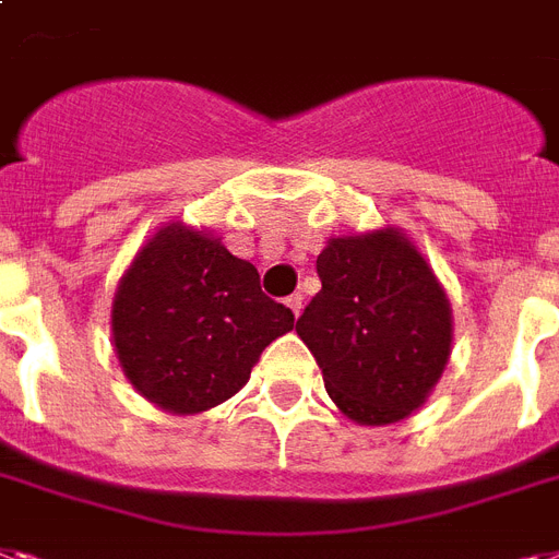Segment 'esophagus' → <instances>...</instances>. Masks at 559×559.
<instances>
[{"label": "esophagus", "instance_id": "obj_1", "mask_svg": "<svg viewBox=\"0 0 559 559\" xmlns=\"http://www.w3.org/2000/svg\"><path fill=\"white\" fill-rule=\"evenodd\" d=\"M287 307H289V310H293L295 319H298V316H301V310H304L301 293H293V295H289V298H287Z\"/></svg>", "mask_w": 559, "mask_h": 559}]
</instances>
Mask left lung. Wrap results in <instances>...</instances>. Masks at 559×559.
Returning <instances> with one entry per match:
<instances>
[{
    "mask_svg": "<svg viewBox=\"0 0 559 559\" xmlns=\"http://www.w3.org/2000/svg\"><path fill=\"white\" fill-rule=\"evenodd\" d=\"M321 293L295 330L344 416L390 425L428 399L451 356V304L396 229L333 238L316 261Z\"/></svg>",
    "mask_w": 559,
    "mask_h": 559,
    "instance_id": "obj_1",
    "label": "left lung"
}]
</instances>
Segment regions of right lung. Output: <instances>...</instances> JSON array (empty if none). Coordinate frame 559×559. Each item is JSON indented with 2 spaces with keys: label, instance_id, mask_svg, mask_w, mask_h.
<instances>
[{
  "label": "right lung",
  "instance_id": "add662e5",
  "mask_svg": "<svg viewBox=\"0 0 559 559\" xmlns=\"http://www.w3.org/2000/svg\"><path fill=\"white\" fill-rule=\"evenodd\" d=\"M295 316L217 238L171 224L140 249L115 295L111 330L129 382L163 411L201 413L247 384Z\"/></svg>",
  "mask_w": 559,
  "mask_h": 559
}]
</instances>
